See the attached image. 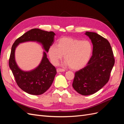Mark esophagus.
<instances>
[{"instance_id":"esophagus-1","label":"esophagus","mask_w":124,"mask_h":124,"mask_svg":"<svg viewBox=\"0 0 124 124\" xmlns=\"http://www.w3.org/2000/svg\"><path fill=\"white\" fill-rule=\"evenodd\" d=\"M65 70L64 69H61V68H58L56 69V71L58 72H64Z\"/></svg>"}]
</instances>
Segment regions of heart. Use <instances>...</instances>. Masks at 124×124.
I'll list each match as a JSON object with an SVG mask.
<instances>
[{"mask_svg":"<svg viewBox=\"0 0 124 124\" xmlns=\"http://www.w3.org/2000/svg\"><path fill=\"white\" fill-rule=\"evenodd\" d=\"M92 51V44L88 40L64 37L58 40L56 45L49 47L48 54L54 64H56L64 55V60L70 67L77 70L87 64Z\"/></svg>","mask_w":124,"mask_h":124,"instance_id":"b5f03b06","label":"heart"}]
</instances>
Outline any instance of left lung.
<instances>
[{"label":"left lung","instance_id":"obj_1","mask_svg":"<svg viewBox=\"0 0 124 124\" xmlns=\"http://www.w3.org/2000/svg\"><path fill=\"white\" fill-rule=\"evenodd\" d=\"M93 43V55L87 65L75 73L72 86L82 95L94 94L101 90L110 78L115 64L110 44L105 38L92 32H86Z\"/></svg>","mask_w":124,"mask_h":124}]
</instances>
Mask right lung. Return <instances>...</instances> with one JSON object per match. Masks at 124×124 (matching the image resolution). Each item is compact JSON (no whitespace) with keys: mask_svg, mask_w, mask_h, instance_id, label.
I'll list each match as a JSON object with an SVG mask.
<instances>
[{"mask_svg":"<svg viewBox=\"0 0 124 124\" xmlns=\"http://www.w3.org/2000/svg\"><path fill=\"white\" fill-rule=\"evenodd\" d=\"M54 32L39 29H32L24 33L15 41L11 47L9 59V68L11 70L15 81L21 90L31 95H39L43 94L52 84L56 74V70L46 58V52L40 64L29 72H24L18 68L15 59V51L19 43L26 41H38L43 44L47 52L49 47L54 43Z\"/></svg>","mask_w":124,"mask_h":124,"instance_id":"right-lung-1","label":"right lung"}]
</instances>
